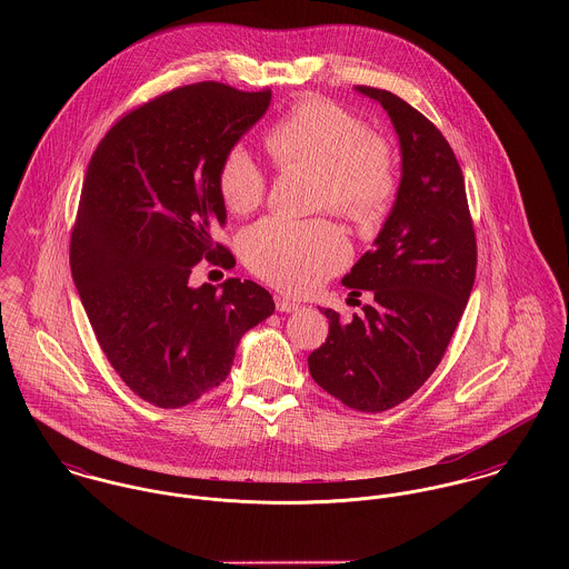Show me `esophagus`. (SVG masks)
<instances>
[{
	"mask_svg": "<svg viewBox=\"0 0 569 569\" xmlns=\"http://www.w3.org/2000/svg\"><path fill=\"white\" fill-rule=\"evenodd\" d=\"M273 302H276V309H278L280 313H291V311H298V309H300V305H298L296 300H289V298H284V296H276Z\"/></svg>",
	"mask_w": 569,
	"mask_h": 569,
	"instance_id": "esophagus-1",
	"label": "esophagus"
}]
</instances>
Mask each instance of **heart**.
Returning <instances> with one entry per match:
<instances>
[{
  "label": "heart",
  "instance_id": "heart-1",
  "mask_svg": "<svg viewBox=\"0 0 569 569\" xmlns=\"http://www.w3.org/2000/svg\"><path fill=\"white\" fill-rule=\"evenodd\" d=\"M278 170H313L316 208L355 226L377 223L395 201L399 172L390 144L346 107L326 98H305L262 136ZM217 190L234 214L256 210L267 192V172L244 149L223 156ZM244 262L264 282L305 293L343 267L348 244L328 221L269 217L256 223L243 243Z\"/></svg>",
  "mask_w": 569,
  "mask_h": 569
}]
</instances>
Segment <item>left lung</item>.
<instances>
[{
    "label": "left lung",
    "instance_id": "8db88e82",
    "mask_svg": "<svg viewBox=\"0 0 569 569\" xmlns=\"http://www.w3.org/2000/svg\"><path fill=\"white\" fill-rule=\"evenodd\" d=\"M388 111L401 142L397 203L341 280L352 298L370 291L361 316L325 309L328 337L309 355L313 381L357 411L407 401L438 368L460 322L478 269V243L462 168L449 142L392 91L357 84Z\"/></svg>",
    "mask_w": 569,
    "mask_h": 569
}]
</instances>
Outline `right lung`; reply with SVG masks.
Wrapping results in <instances>:
<instances>
[{
	"label": "right lung",
	"instance_id": "add662e5",
	"mask_svg": "<svg viewBox=\"0 0 569 569\" xmlns=\"http://www.w3.org/2000/svg\"><path fill=\"white\" fill-rule=\"evenodd\" d=\"M271 89L174 87L127 111L96 147L82 181L70 267L93 335L142 401L190 406L230 375L244 332L273 313L251 280L192 289L199 260L230 269L217 170L260 120Z\"/></svg>",
	"mask_w": 569,
	"mask_h": 569
}]
</instances>
